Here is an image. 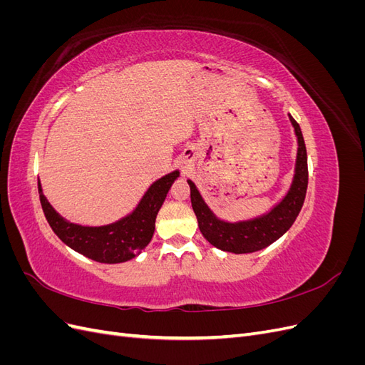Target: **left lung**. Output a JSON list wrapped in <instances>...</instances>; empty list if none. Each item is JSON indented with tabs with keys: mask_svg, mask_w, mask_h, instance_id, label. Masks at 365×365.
I'll list each match as a JSON object with an SVG mask.
<instances>
[{
	"mask_svg": "<svg viewBox=\"0 0 365 365\" xmlns=\"http://www.w3.org/2000/svg\"><path fill=\"white\" fill-rule=\"evenodd\" d=\"M289 120L298 140L295 175L288 195L269 213L251 220H244V222H224V220L217 219L212 213V210L207 207L196 185L190 180L187 181L190 185V200L197 219V225H200L202 236L213 247L235 254L254 252L271 245L272 242L282 237L294 224L304 202L309 173L307 153L302 129L291 115Z\"/></svg>",
	"mask_w": 365,
	"mask_h": 365,
	"instance_id": "8db88e82",
	"label": "left lung"
}]
</instances>
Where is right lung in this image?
Here are the masks:
<instances>
[{
	"instance_id": "obj_1",
	"label": "right lung",
	"mask_w": 365,
	"mask_h": 365,
	"mask_svg": "<svg viewBox=\"0 0 365 365\" xmlns=\"http://www.w3.org/2000/svg\"><path fill=\"white\" fill-rule=\"evenodd\" d=\"M180 172L175 170L153 182L143 196L134 213L103 227H82L61 217L42 195L38 181L39 200L51 230L74 251L101 263H121L134 259L145 250L155 231V219Z\"/></svg>"
}]
</instances>
